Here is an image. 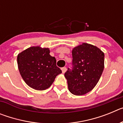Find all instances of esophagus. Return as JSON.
Returning <instances> with one entry per match:
<instances>
[{
  "mask_svg": "<svg viewBox=\"0 0 123 123\" xmlns=\"http://www.w3.org/2000/svg\"><path fill=\"white\" fill-rule=\"evenodd\" d=\"M62 71L63 73H65L66 72V71H67V68L66 67H63V68H62Z\"/></svg>",
  "mask_w": 123,
  "mask_h": 123,
  "instance_id": "34e87169",
  "label": "esophagus"
}]
</instances>
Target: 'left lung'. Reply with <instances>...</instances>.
Returning <instances> with one entry per match:
<instances>
[{
  "mask_svg": "<svg viewBox=\"0 0 123 123\" xmlns=\"http://www.w3.org/2000/svg\"><path fill=\"white\" fill-rule=\"evenodd\" d=\"M71 68L65 73L71 94L82 95L94 89L104 68V54L98 47L83 43L72 51Z\"/></svg>",
  "mask_w": 123,
  "mask_h": 123,
  "instance_id": "left-lung-1",
  "label": "left lung"
}]
</instances>
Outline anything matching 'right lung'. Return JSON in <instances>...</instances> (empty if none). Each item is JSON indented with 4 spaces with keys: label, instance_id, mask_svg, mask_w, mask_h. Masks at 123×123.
Returning a JSON list of instances; mask_svg holds the SVG:
<instances>
[{
    "label": "right lung",
    "instance_id": "right-lung-1",
    "mask_svg": "<svg viewBox=\"0 0 123 123\" xmlns=\"http://www.w3.org/2000/svg\"><path fill=\"white\" fill-rule=\"evenodd\" d=\"M48 48L31 47L18 54L17 62L25 82L32 89L43 91L49 87L62 70Z\"/></svg>",
    "mask_w": 123,
    "mask_h": 123
}]
</instances>
